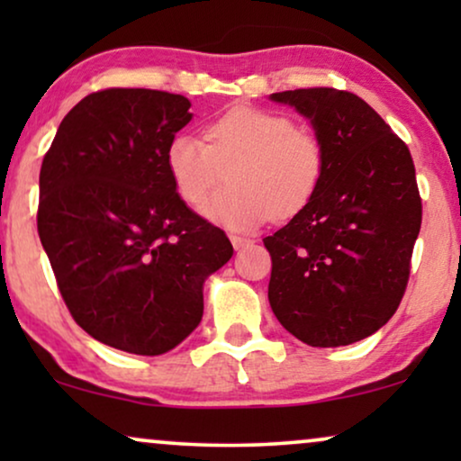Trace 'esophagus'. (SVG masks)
<instances>
[{
	"instance_id": "1",
	"label": "esophagus",
	"mask_w": 461,
	"mask_h": 461,
	"mask_svg": "<svg viewBox=\"0 0 461 461\" xmlns=\"http://www.w3.org/2000/svg\"><path fill=\"white\" fill-rule=\"evenodd\" d=\"M230 243H232V248H235V249L239 251V249L248 248V245H249L251 241H249V239H243V237H230Z\"/></svg>"
}]
</instances>
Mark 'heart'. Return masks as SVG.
I'll use <instances>...</instances> for the list:
<instances>
[{"instance_id":"heart-1","label":"heart","mask_w":461,"mask_h":461,"mask_svg":"<svg viewBox=\"0 0 461 461\" xmlns=\"http://www.w3.org/2000/svg\"><path fill=\"white\" fill-rule=\"evenodd\" d=\"M166 167L174 191L199 210L229 176L203 213L230 230H249L270 216L304 210L323 180V144L281 113L235 106L205 128V142L178 134L167 144Z\"/></svg>"}]
</instances>
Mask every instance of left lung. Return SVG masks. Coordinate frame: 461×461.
Here are the masks:
<instances>
[{
    "instance_id": "1",
    "label": "left lung",
    "mask_w": 461,
    "mask_h": 461,
    "mask_svg": "<svg viewBox=\"0 0 461 461\" xmlns=\"http://www.w3.org/2000/svg\"><path fill=\"white\" fill-rule=\"evenodd\" d=\"M270 100L306 117L325 153L311 203L264 239L270 308L300 342L348 346L386 325L405 294L421 226L411 153L350 92L308 87Z\"/></svg>"
}]
</instances>
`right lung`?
Returning a JSON list of instances; mask_svg holds the SVG:
<instances>
[{"label": "right lung", "instance_id": "right-lung-1", "mask_svg": "<svg viewBox=\"0 0 461 461\" xmlns=\"http://www.w3.org/2000/svg\"><path fill=\"white\" fill-rule=\"evenodd\" d=\"M180 94L94 92L62 119L40 172L37 230L73 319L94 339L157 357L203 317V283L232 256L166 167L193 119Z\"/></svg>", "mask_w": 461, "mask_h": 461}]
</instances>
